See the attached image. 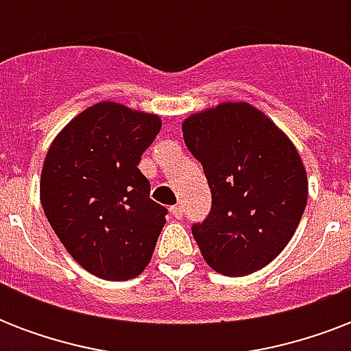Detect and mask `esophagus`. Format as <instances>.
Listing matches in <instances>:
<instances>
[{
	"mask_svg": "<svg viewBox=\"0 0 351 351\" xmlns=\"http://www.w3.org/2000/svg\"><path fill=\"white\" fill-rule=\"evenodd\" d=\"M171 215H173L175 219H182V217H184V208H182V206H173V208H171Z\"/></svg>",
	"mask_w": 351,
	"mask_h": 351,
	"instance_id": "1",
	"label": "esophagus"
}]
</instances>
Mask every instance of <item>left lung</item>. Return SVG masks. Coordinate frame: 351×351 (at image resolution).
<instances>
[{"label": "left lung", "instance_id": "8db88e82", "mask_svg": "<svg viewBox=\"0 0 351 351\" xmlns=\"http://www.w3.org/2000/svg\"><path fill=\"white\" fill-rule=\"evenodd\" d=\"M184 142L202 164L211 211L193 226L215 271L244 277L288 245L308 202V176L286 134L256 107L226 101L182 123Z\"/></svg>", "mask_w": 351, "mask_h": 351}]
</instances>
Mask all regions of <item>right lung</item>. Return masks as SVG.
Returning a JSON list of instances; mask_svg holds the SVG:
<instances>
[{"label":"right lung","mask_w":351,"mask_h":351,"mask_svg":"<svg viewBox=\"0 0 351 351\" xmlns=\"http://www.w3.org/2000/svg\"><path fill=\"white\" fill-rule=\"evenodd\" d=\"M156 114L100 101L73 118L47 151L45 217L80 266L106 280L138 277L153 256L167 209L138 169L160 132Z\"/></svg>","instance_id":"add662e5"}]
</instances>
